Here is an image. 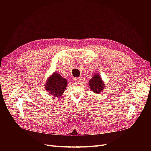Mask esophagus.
Returning a JSON list of instances; mask_svg holds the SVG:
<instances>
[{
  "label": "esophagus",
  "instance_id": "esophagus-1",
  "mask_svg": "<svg viewBox=\"0 0 151 151\" xmlns=\"http://www.w3.org/2000/svg\"><path fill=\"white\" fill-rule=\"evenodd\" d=\"M73 81L75 82H79L80 81V78H78V77H76V78H73Z\"/></svg>",
  "mask_w": 151,
  "mask_h": 151
}]
</instances>
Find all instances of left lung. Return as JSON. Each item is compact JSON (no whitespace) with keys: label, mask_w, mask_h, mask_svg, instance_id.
Returning a JSON list of instances; mask_svg holds the SVG:
<instances>
[{"label":"left lung","mask_w":151,"mask_h":151,"mask_svg":"<svg viewBox=\"0 0 151 151\" xmlns=\"http://www.w3.org/2000/svg\"><path fill=\"white\" fill-rule=\"evenodd\" d=\"M89 85L91 90L96 93H100L105 87V83L98 73H95L89 82Z\"/></svg>","instance_id":"left-lung-1"}]
</instances>
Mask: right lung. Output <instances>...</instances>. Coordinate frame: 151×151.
<instances>
[{"label":"right lung","mask_w":151,"mask_h":151,"mask_svg":"<svg viewBox=\"0 0 151 151\" xmlns=\"http://www.w3.org/2000/svg\"><path fill=\"white\" fill-rule=\"evenodd\" d=\"M45 85V89L49 94L54 97L59 98L65 91L67 80L59 73L54 72L47 79Z\"/></svg>","instance_id":"add662e5"}]
</instances>
